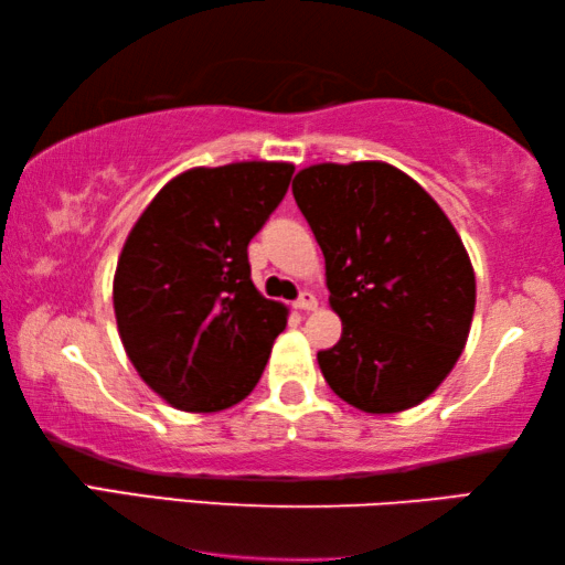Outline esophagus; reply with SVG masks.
<instances>
[{"label":"esophagus","instance_id":"1","mask_svg":"<svg viewBox=\"0 0 565 565\" xmlns=\"http://www.w3.org/2000/svg\"><path fill=\"white\" fill-rule=\"evenodd\" d=\"M295 308H298V310H316V308H318L316 295H312V292H302L300 298L295 300Z\"/></svg>","mask_w":565,"mask_h":565}]
</instances>
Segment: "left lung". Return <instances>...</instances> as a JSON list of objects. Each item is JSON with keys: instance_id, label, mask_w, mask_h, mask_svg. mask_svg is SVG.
I'll use <instances>...</instances> for the list:
<instances>
[{"instance_id": "obj_1", "label": "left lung", "mask_w": 565, "mask_h": 565, "mask_svg": "<svg viewBox=\"0 0 565 565\" xmlns=\"http://www.w3.org/2000/svg\"><path fill=\"white\" fill-rule=\"evenodd\" d=\"M292 195L326 255L338 345L318 363L332 393L365 413L423 403L463 353L476 275L446 212L385 162L312 164Z\"/></svg>"}]
</instances>
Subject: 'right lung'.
I'll return each instance as SVG.
<instances>
[{"label": "right lung", "instance_id": "add662e5", "mask_svg": "<svg viewBox=\"0 0 565 565\" xmlns=\"http://www.w3.org/2000/svg\"><path fill=\"white\" fill-rule=\"evenodd\" d=\"M292 172L288 162L188 170L127 235L113 285L117 330L137 373L172 408L225 411L260 381L288 308L257 292L247 245Z\"/></svg>", "mask_w": 565, "mask_h": 565}]
</instances>
